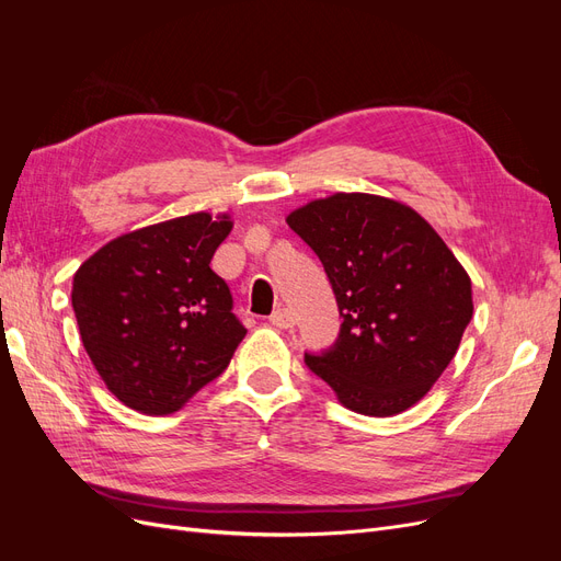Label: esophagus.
Instances as JSON below:
<instances>
[{"label": "esophagus", "instance_id": "34e87169", "mask_svg": "<svg viewBox=\"0 0 561 561\" xmlns=\"http://www.w3.org/2000/svg\"><path fill=\"white\" fill-rule=\"evenodd\" d=\"M268 322L274 328H278V330H287V328H293L295 325V316L287 311L285 307H278L274 313L268 316Z\"/></svg>", "mask_w": 561, "mask_h": 561}]
</instances>
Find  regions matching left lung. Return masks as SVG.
<instances>
[{
    "mask_svg": "<svg viewBox=\"0 0 561 561\" xmlns=\"http://www.w3.org/2000/svg\"><path fill=\"white\" fill-rule=\"evenodd\" d=\"M287 225L322 262L342 328L304 363L348 410L393 416L419 402L456 355L472 318L466 268L412 208L334 194Z\"/></svg>",
    "mask_w": 561,
    "mask_h": 561,
    "instance_id": "obj_1",
    "label": "left lung"
}]
</instances>
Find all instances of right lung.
Instances as JSON below:
<instances>
[{
  "label": "right lung",
  "instance_id": "1",
  "mask_svg": "<svg viewBox=\"0 0 561 561\" xmlns=\"http://www.w3.org/2000/svg\"><path fill=\"white\" fill-rule=\"evenodd\" d=\"M231 231L194 213L118 236L79 266L72 307L98 375L142 414H173L227 369L245 328L210 260Z\"/></svg>",
  "mask_w": 561,
  "mask_h": 561
}]
</instances>
